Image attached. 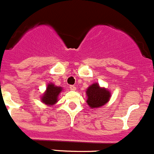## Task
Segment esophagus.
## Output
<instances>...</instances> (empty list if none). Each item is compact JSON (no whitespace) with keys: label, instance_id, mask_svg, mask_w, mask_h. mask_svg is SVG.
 Returning a JSON list of instances; mask_svg holds the SVG:
<instances>
[{"label":"esophagus","instance_id":"1","mask_svg":"<svg viewBox=\"0 0 154 154\" xmlns=\"http://www.w3.org/2000/svg\"><path fill=\"white\" fill-rule=\"evenodd\" d=\"M70 90L74 91V90H76V87H75V86H74V85H70Z\"/></svg>","mask_w":154,"mask_h":154}]
</instances>
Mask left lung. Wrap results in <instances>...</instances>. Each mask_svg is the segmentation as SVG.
<instances>
[{"instance_id": "left-lung-1", "label": "left lung", "mask_w": 154, "mask_h": 154, "mask_svg": "<svg viewBox=\"0 0 154 154\" xmlns=\"http://www.w3.org/2000/svg\"><path fill=\"white\" fill-rule=\"evenodd\" d=\"M87 103L90 108H99L106 104L110 98V93L107 90L100 87L98 84H93L87 90Z\"/></svg>"}]
</instances>
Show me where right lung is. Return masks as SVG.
<instances>
[{
  "label": "right lung",
  "mask_w": 154,
  "mask_h": 154,
  "mask_svg": "<svg viewBox=\"0 0 154 154\" xmlns=\"http://www.w3.org/2000/svg\"><path fill=\"white\" fill-rule=\"evenodd\" d=\"M61 90V87H55L53 84H48L46 91L42 97V101L45 104L54 105L57 101V96L59 95Z\"/></svg>",
  "instance_id": "add662e5"
}]
</instances>
